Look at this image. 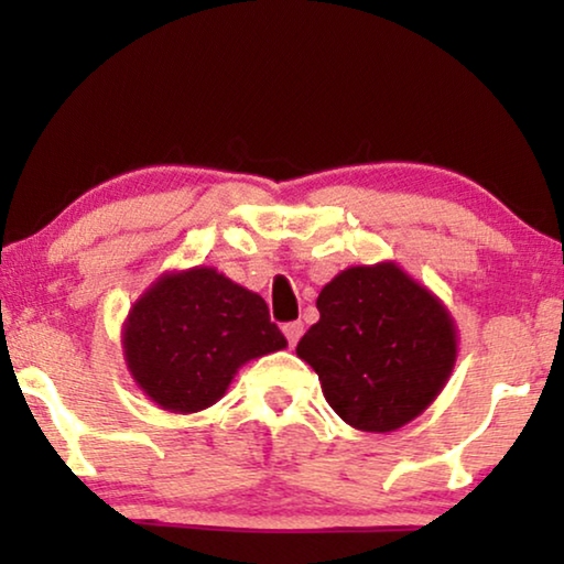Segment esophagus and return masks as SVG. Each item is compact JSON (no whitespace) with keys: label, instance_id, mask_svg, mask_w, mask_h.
I'll use <instances>...</instances> for the list:
<instances>
[{"label":"esophagus","instance_id":"1","mask_svg":"<svg viewBox=\"0 0 564 564\" xmlns=\"http://www.w3.org/2000/svg\"><path fill=\"white\" fill-rule=\"evenodd\" d=\"M282 330H284V336H288V341H290V346H295V344L300 341V336H303V323H300V321L284 323V326H282Z\"/></svg>","mask_w":564,"mask_h":564}]
</instances>
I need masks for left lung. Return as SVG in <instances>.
Here are the masks:
<instances>
[{"label": "left lung", "mask_w": 564, "mask_h": 564, "mask_svg": "<svg viewBox=\"0 0 564 564\" xmlns=\"http://www.w3.org/2000/svg\"><path fill=\"white\" fill-rule=\"evenodd\" d=\"M321 321L297 357L318 375L328 405L359 431H395L434 403L457 361V328L442 300L395 261L336 274Z\"/></svg>", "instance_id": "1"}]
</instances>
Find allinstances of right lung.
Here are the masks:
<instances>
[{
  "instance_id": "add662e5",
  "label": "right lung",
  "mask_w": 564,
  "mask_h": 564,
  "mask_svg": "<svg viewBox=\"0 0 564 564\" xmlns=\"http://www.w3.org/2000/svg\"><path fill=\"white\" fill-rule=\"evenodd\" d=\"M284 346L264 300L213 267L161 274L122 326L130 375L172 413L218 403L246 361Z\"/></svg>"
}]
</instances>
